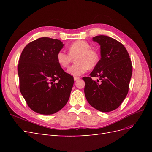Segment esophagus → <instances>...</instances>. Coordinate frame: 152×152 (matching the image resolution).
I'll list each match as a JSON object with an SVG mask.
<instances>
[{"label": "esophagus", "mask_w": 152, "mask_h": 152, "mask_svg": "<svg viewBox=\"0 0 152 152\" xmlns=\"http://www.w3.org/2000/svg\"><path fill=\"white\" fill-rule=\"evenodd\" d=\"M73 79H74L75 81H77L78 80L80 79V78L78 77H73Z\"/></svg>", "instance_id": "obj_1"}]
</instances>
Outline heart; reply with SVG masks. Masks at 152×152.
<instances>
[{
  "instance_id": "b5f03b06",
  "label": "heart",
  "mask_w": 152,
  "mask_h": 152,
  "mask_svg": "<svg viewBox=\"0 0 152 152\" xmlns=\"http://www.w3.org/2000/svg\"><path fill=\"white\" fill-rule=\"evenodd\" d=\"M68 54L60 50L56 54V61L62 68H67L73 59L76 64L67 70V73L72 76H80L88 69L93 68L99 61V55L91 49V45L84 40H77L70 45L68 48Z\"/></svg>"
}]
</instances>
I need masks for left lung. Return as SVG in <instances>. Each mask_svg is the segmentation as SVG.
Here are the masks:
<instances>
[{"mask_svg":"<svg viewBox=\"0 0 152 152\" xmlns=\"http://www.w3.org/2000/svg\"><path fill=\"white\" fill-rule=\"evenodd\" d=\"M100 45L101 59L89 75L82 78L88 103L96 110L108 112L117 109L126 98L132 67L126 49L118 41L106 35L93 38ZM98 76L100 83L91 77ZM97 81H99L97 80Z\"/></svg>","mask_w":152,"mask_h":152,"instance_id":"left-lung-1","label":"left lung"}]
</instances>
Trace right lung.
<instances>
[{
  "instance_id": "obj_1",
  "label": "right lung",
  "mask_w": 152,
  "mask_h": 152,
  "mask_svg": "<svg viewBox=\"0 0 152 152\" xmlns=\"http://www.w3.org/2000/svg\"><path fill=\"white\" fill-rule=\"evenodd\" d=\"M61 40L42 37L23 50L18 73L23 97L33 111L50 115L65 107L70 96L73 77L56 61L63 48Z\"/></svg>"
}]
</instances>
